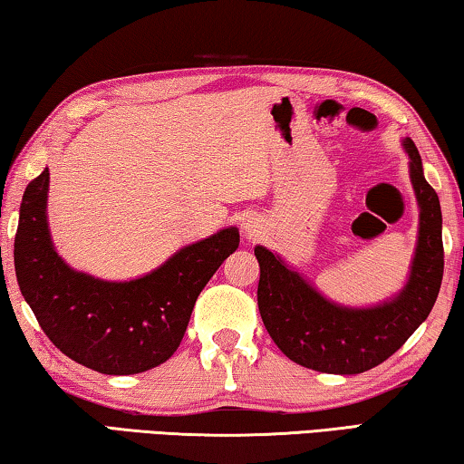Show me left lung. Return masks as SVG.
<instances>
[{"instance_id": "obj_1", "label": "left lung", "mask_w": 464, "mask_h": 464, "mask_svg": "<svg viewBox=\"0 0 464 464\" xmlns=\"http://www.w3.org/2000/svg\"><path fill=\"white\" fill-rule=\"evenodd\" d=\"M403 146L420 203L411 276L397 298L374 308H343L323 298L271 250L256 246L261 277L256 302L276 345L304 368L326 374H360L389 360L434 308L444 276L442 211L423 177L421 156L411 140Z\"/></svg>"}]
</instances>
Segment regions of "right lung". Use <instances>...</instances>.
Masks as SVG:
<instances>
[{
  "mask_svg": "<svg viewBox=\"0 0 464 464\" xmlns=\"http://www.w3.org/2000/svg\"><path fill=\"white\" fill-rule=\"evenodd\" d=\"M49 170L28 182L14 240L20 292L61 353L101 374H140L185 337L197 295L238 248L237 227L180 248L133 282H101L61 261L47 226Z\"/></svg>",
  "mask_w": 464,
  "mask_h": 464,
  "instance_id": "obj_1",
  "label": "right lung"
}]
</instances>
